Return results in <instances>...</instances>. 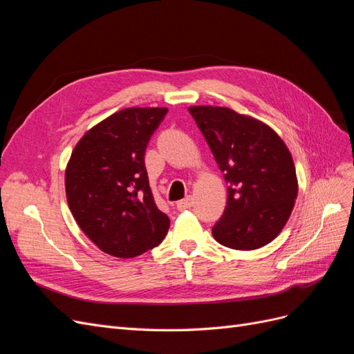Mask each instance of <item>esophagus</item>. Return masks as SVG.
I'll return each instance as SVG.
<instances>
[{
    "label": "esophagus",
    "instance_id": "1",
    "mask_svg": "<svg viewBox=\"0 0 354 354\" xmlns=\"http://www.w3.org/2000/svg\"><path fill=\"white\" fill-rule=\"evenodd\" d=\"M194 196H186L185 199H181V201H178L177 202V209H180V211H183V209H187V208H190L192 205H194Z\"/></svg>",
    "mask_w": 354,
    "mask_h": 354
}]
</instances>
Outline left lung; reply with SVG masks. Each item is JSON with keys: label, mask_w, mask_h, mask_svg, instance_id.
I'll use <instances>...</instances> for the list:
<instances>
[{"label": "left lung", "mask_w": 354, "mask_h": 354, "mask_svg": "<svg viewBox=\"0 0 354 354\" xmlns=\"http://www.w3.org/2000/svg\"><path fill=\"white\" fill-rule=\"evenodd\" d=\"M224 173L227 205L212 236L232 250L251 251L282 232L298 195L292 155L272 128L221 106H190Z\"/></svg>", "instance_id": "left-lung-1"}]
</instances>
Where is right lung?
<instances>
[{"label":"right lung","mask_w":354,"mask_h":354,"mask_svg":"<svg viewBox=\"0 0 354 354\" xmlns=\"http://www.w3.org/2000/svg\"><path fill=\"white\" fill-rule=\"evenodd\" d=\"M167 108H127L94 125L66 165L68 205L80 229L103 252L133 259L158 246L169 218L153 199L146 146Z\"/></svg>","instance_id":"right-lung-1"}]
</instances>
